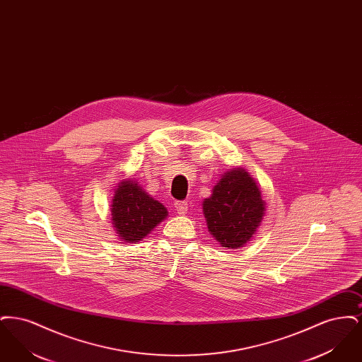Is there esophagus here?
<instances>
[{"label": "esophagus", "mask_w": 362, "mask_h": 362, "mask_svg": "<svg viewBox=\"0 0 362 362\" xmlns=\"http://www.w3.org/2000/svg\"><path fill=\"white\" fill-rule=\"evenodd\" d=\"M175 210L177 214H186L187 213V202H180V201H176L173 204Z\"/></svg>", "instance_id": "esophagus-1"}]
</instances>
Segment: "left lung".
Listing matches in <instances>:
<instances>
[{"mask_svg": "<svg viewBox=\"0 0 362 362\" xmlns=\"http://www.w3.org/2000/svg\"><path fill=\"white\" fill-rule=\"evenodd\" d=\"M262 191L243 168L224 173L202 202L207 229L225 248H240L255 235L266 211Z\"/></svg>", "mask_w": 362, "mask_h": 362, "instance_id": "1", "label": "left lung"}]
</instances>
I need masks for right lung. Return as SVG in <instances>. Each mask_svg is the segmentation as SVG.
Listing matches in <instances>:
<instances>
[{"label":"right lung","mask_w":362,"mask_h":362,"mask_svg":"<svg viewBox=\"0 0 362 362\" xmlns=\"http://www.w3.org/2000/svg\"><path fill=\"white\" fill-rule=\"evenodd\" d=\"M168 216L167 209L145 192L138 182L124 179L115 189L111 220L124 243H138Z\"/></svg>","instance_id":"right-lung-1"}]
</instances>
